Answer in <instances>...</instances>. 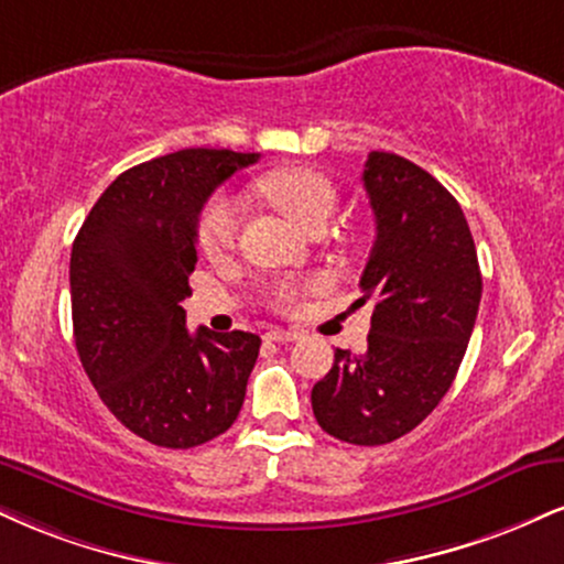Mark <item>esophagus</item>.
Here are the masks:
<instances>
[{
    "label": "esophagus",
    "instance_id": "obj_1",
    "mask_svg": "<svg viewBox=\"0 0 564 564\" xmlns=\"http://www.w3.org/2000/svg\"><path fill=\"white\" fill-rule=\"evenodd\" d=\"M268 341H278V344H286V341H296L300 338V330H291V328H270L264 334Z\"/></svg>",
    "mask_w": 564,
    "mask_h": 564
}]
</instances>
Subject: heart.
<instances>
[{"label": "heart", "instance_id": "obj_1", "mask_svg": "<svg viewBox=\"0 0 564 564\" xmlns=\"http://www.w3.org/2000/svg\"><path fill=\"white\" fill-rule=\"evenodd\" d=\"M257 186H260L264 199L273 202L289 220H294L310 234L328 226L336 209L334 183L323 173L310 171V167H281V171L262 175ZM236 230H239V205H236L234 196H213L202 209L199 223H196V241H199L202 252L207 257H223L230 252L236 243ZM312 286H317V283L283 281L270 291V302L275 310L291 312L300 307L302 294Z\"/></svg>", "mask_w": 564, "mask_h": 564}]
</instances>
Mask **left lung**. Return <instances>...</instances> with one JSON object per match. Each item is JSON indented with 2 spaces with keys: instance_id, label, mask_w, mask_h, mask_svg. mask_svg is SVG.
<instances>
[{
  "instance_id": "obj_1",
  "label": "left lung",
  "mask_w": 564,
  "mask_h": 564,
  "mask_svg": "<svg viewBox=\"0 0 564 564\" xmlns=\"http://www.w3.org/2000/svg\"><path fill=\"white\" fill-rule=\"evenodd\" d=\"M376 241L359 286L372 300L368 351L336 349L312 389L325 433L381 446L417 429L449 391L478 317L484 278L463 207L415 162L370 152L362 173Z\"/></svg>"
}]
</instances>
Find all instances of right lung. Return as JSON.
<instances>
[{"label": "right lung", "mask_w": 564, "mask_h": 564, "mask_svg": "<svg viewBox=\"0 0 564 564\" xmlns=\"http://www.w3.org/2000/svg\"><path fill=\"white\" fill-rule=\"evenodd\" d=\"M260 154L181 149L120 173L70 254L73 336L88 381L128 431L192 449L239 417L260 336L188 334L196 223L207 196Z\"/></svg>", "instance_id": "add662e5"}]
</instances>
